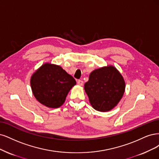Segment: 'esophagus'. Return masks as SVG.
Segmentation results:
<instances>
[{
	"label": "esophagus",
	"instance_id": "1",
	"mask_svg": "<svg viewBox=\"0 0 159 159\" xmlns=\"http://www.w3.org/2000/svg\"><path fill=\"white\" fill-rule=\"evenodd\" d=\"M77 84L79 85V86H83V81L82 80H79L77 81Z\"/></svg>",
	"mask_w": 159,
	"mask_h": 159
}]
</instances>
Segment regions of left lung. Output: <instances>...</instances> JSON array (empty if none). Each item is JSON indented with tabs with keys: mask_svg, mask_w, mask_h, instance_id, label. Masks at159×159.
<instances>
[{
	"mask_svg": "<svg viewBox=\"0 0 159 159\" xmlns=\"http://www.w3.org/2000/svg\"><path fill=\"white\" fill-rule=\"evenodd\" d=\"M125 89L124 77L112 65L94 70L84 84V90L91 106L102 112L114 108L124 96Z\"/></svg>",
	"mask_w": 159,
	"mask_h": 159,
	"instance_id": "8db88e82",
	"label": "left lung"
}]
</instances>
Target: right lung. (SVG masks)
I'll list each match as a JSON object with an SVG mask.
<instances>
[{
    "label": "right lung",
    "mask_w": 159,
    "mask_h": 159,
    "mask_svg": "<svg viewBox=\"0 0 159 159\" xmlns=\"http://www.w3.org/2000/svg\"><path fill=\"white\" fill-rule=\"evenodd\" d=\"M76 80L61 66L45 63L32 75V93L39 103L50 108H57L65 101Z\"/></svg>",
    "instance_id": "1"
}]
</instances>
